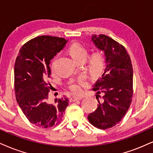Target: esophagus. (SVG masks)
<instances>
[{
  "mask_svg": "<svg viewBox=\"0 0 153 153\" xmlns=\"http://www.w3.org/2000/svg\"><path fill=\"white\" fill-rule=\"evenodd\" d=\"M83 99L82 97H72L70 98V101L71 102H74L76 101H79V100H82Z\"/></svg>",
  "mask_w": 153,
  "mask_h": 153,
  "instance_id": "obj_1",
  "label": "esophagus"
}]
</instances>
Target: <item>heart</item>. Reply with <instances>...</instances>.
I'll list each match as a JSON object with an SVG mask.
<instances>
[{
  "instance_id": "heart-1",
  "label": "heart",
  "mask_w": 153,
  "mask_h": 153,
  "mask_svg": "<svg viewBox=\"0 0 153 153\" xmlns=\"http://www.w3.org/2000/svg\"><path fill=\"white\" fill-rule=\"evenodd\" d=\"M69 54L75 61L79 59H86L88 51L85 47L79 43H74L70 46ZM105 65V57L101 52H97L92 54L90 59L89 69L94 74H99L103 71ZM83 84L79 82H71L69 85V89L75 94H80L83 91Z\"/></svg>"
}]
</instances>
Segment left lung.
Instances as JSON below:
<instances>
[{"label":"left lung","instance_id":"1","mask_svg":"<svg viewBox=\"0 0 153 153\" xmlns=\"http://www.w3.org/2000/svg\"><path fill=\"white\" fill-rule=\"evenodd\" d=\"M91 40L104 52L107 65L92 89L97 91L96 98L99 104L97 110L88 115V120L96 128L105 130L118 123L131 104L133 66L126 48L114 39L105 35H94Z\"/></svg>","mask_w":153,"mask_h":153}]
</instances>
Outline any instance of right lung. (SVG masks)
<instances>
[{"instance_id":"1","label":"right lung","mask_w":153,"mask_h":153,"mask_svg":"<svg viewBox=\"0 0 153 153\" xmlns=\"http://www.w3.org/2000/svg\"><path fill=\"white\" fill-rule=\"evenodd\" d=\"M62 37L42 35L26 42L19 52L14 68L15 93L17 102L31 123L38 127H52L62 121L69 100L48 101L52 87L50 60L67 42Z\"/></svg>"}]
</instances>
